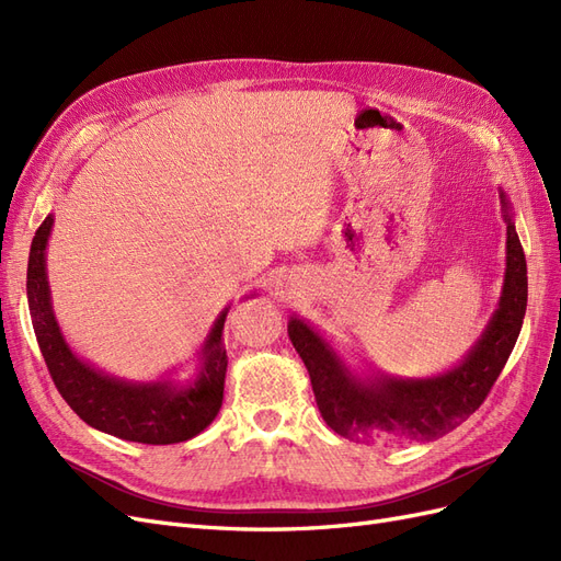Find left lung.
Wrapping results in <instances>:
<instances>
[{"label": "left lung", "instance_id": "left-lung-1", "mask_svg": "<svg viewBox=\"0 0 561 561\" xmlns=\"http://www.w3.org/2000/svg\"><path fill=\"white\" fill-rule=\"evenodd\" d=\"M505 233V276L499 307L478 342L447 371L433 377L358 375L307 320L293 316L287 334L309 369L320 416L358 443H428L454 431L478 410L515 348L526 313V260L501 190Z\"/></svg>", "mask_w": 561, "mask_h": 561}]
</instances>
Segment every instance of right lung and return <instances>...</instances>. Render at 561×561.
<instances>
[{"label":"right lung","instance_id":"1","mask_svg":"<svg viewBox=\"0 0 561 561\" xmlns=\"http://www.w3.org/2000/svg\"><path fill=\"white\" fill-rule=\"evenodd\" d=\"M54 229L48 215L32 239L27 260V304L32 328L56 388L91 428L142 445H173L196 437L217 416L225 398L227 351L222 330L229 307L217 316L201 344L190 381H128L81 360L65 342L50 304L46 245Z\"/></svg>","mask_w":561,"mask_h":561}]
</instances>
